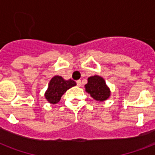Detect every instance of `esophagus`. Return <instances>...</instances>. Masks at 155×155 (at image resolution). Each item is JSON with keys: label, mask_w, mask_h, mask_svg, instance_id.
I'll use <instances>...</instances> for the list:
<instances>
[{"label": "esophagus", "mask_w": 155, "mask_h": 155, "mask_svg": "<svg viewBox=\"0 0 155 155\" xmlns=\"http://www.w3.org/2000/svg\"><path fill=\"white\" fill-rule=\"evenodd\" d=\"M76 84H77L78 87H80L82 85V83H81V80H77L76 81Z\"/></svg>", "instance_id": "1"}]
</instances>
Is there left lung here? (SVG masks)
<instances>
[{"label": "left lung", "instance_id": "1", "mask_svg": "<svg viewBox=\"0 0 155 155\" xmlns=\"http://www.w3.org/2000/svg\"><path fill=\"white\" fill-rule=\"evenodd\" d=\"M85 90L97 101H104L110 97V90L106 85L104 80L99 75L91 76L87 79Z\"/></svg>", "mask_w": 155, "mask_h": 155}]
</instances>
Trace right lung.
<instances>
[{
	"label": "right lung",
	"instance_id": "add662e5",
	"mask_svg": "<svg viewBox=\"0 0 155 155\" xmlns=\"http://www.w3.org/2000/svg\"><path fill=\"white\" fill-rule=\"evenodd\" d=\"M76 85V83L72 80H65L63 77L55 75L52 78L48 85L47 92H45V97L47 101L51 104L58 103L61 97L67 90Z\"/></svg>",
	"mask_w": 155,
	"mask_h": 155
}]
</instances>
